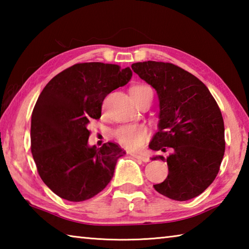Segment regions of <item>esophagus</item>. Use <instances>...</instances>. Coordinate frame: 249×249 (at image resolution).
I'll return each instance as SVG.
<instances>
[{
	"mask_svg": "<svg viewBox=\"0 0 249 249\" xmlns=\"http://www.w3.org/2000/svg\"><path fill=\"white\" fill-rule=\"evenodd\" d=\"M132 156H133L134 158L140 159V160H142V161H144V162L149 161V157H148V156H146V155H142V154H132Z\"/></svg>",
	"mask_w": 249,
	"mask_h": 249,
	"instance_id": "esophagus-1",
	"label": "esophagus"
}]
</instances>
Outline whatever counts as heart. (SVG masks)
Listing matches in <instances>:
<instances>
[{"instance_id": "1", "label": "heart", "mask_w": 249, "mask_h": 249, "mask_svg": "<svg viewBox=\"0 0 249 249\" xmlns=\"http://www.w3.org/2000/svg\"><path fill=\"white\" fill-rule=\"evenodd\" d=\"M130 95L134 101H137L145 96L153 98L154 91L149 86L141 84V86H135L130 89ZM113 135L121 145L134 150L141 148L145 144L148 138V129L142 125H122L114 130Z\"/></svg>"}]
</instances>
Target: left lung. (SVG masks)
<instances>
[{
    "label": "left lung",
    "mask_w": 249,
    "mask_h": 249,
    "mask_svg": "<svg viewBox=\"0 0 249 249\" xmlns=\"http://www.w3.org/2000/svg\"><path fill=\"white\" fill-rule=\"evenodd\" d=\"M132 69L159 98L158 132L149 148L171 149L167 157H153L167 161L169 170L163 182L154 184L155 190L176 201L193 199L220 170L225 151L221 109L205 84L178 66L144 61L133 64Z\"/></svg>",
    "instance_id": "left-lung-1"
}]
</instances>
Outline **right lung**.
<instances>
[{
	"label": "right lung",
	"mask_w": 249,
	"mask_h": 249,
	"mask_svg": "<svg viewBox=\"0 0 249 249\" xmlns=\"http://www.w3.org/2000/svg\"><path fill=\"white\" fill-rule=\"evenodd\" d=\"M129 67L84 62L46 84L32 114L31 150L44 183L61 199L89 200L107 187L125 151L115 142L90 147V121L108 93L132 78Z\"/></svg>",
	"instance_id": "add662e5"
}]
</instances>
